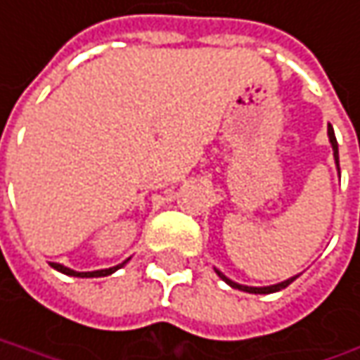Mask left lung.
<instances>
[{
    "label": "left lung",
    "instance_id": "left-lung-1",
    "mask_svg": "<svg viewBox=\"0 0 360 360\" xmlns=\"http://www.w3.org/2000/svg\"><path fill=\"white\" fill-rule=\"evenodd\" d=\"M328 138H330V144H332V153H334V160H336V169H338V173H340V167H338V142H336V136H334V128L328 124ZM214 271L218 273V277L226 281L230 287H234V289H240V291H246V293H275V291H281V289H285L289 283H293L300 275H293V277H289L285 281H281V283H275V285H266V287H250V285H243V283H236V281H232L230 277H226L220 269H216L214 266Z\"/></svg>",
    "mask_w": 360,
    "mask_h": 360
}]
</instances>
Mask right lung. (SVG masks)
<instances>
[{"label":"right lung","instance_id":"right-lung-1","mask_svg":"<svg viewBox=\"0 0 360 360\" xmlns=\"http://www.w3.org/2000/svg\"><path fill=\"white\" fill-rule=\"evenodd\" d=\"M130 259H126L124 263L116 264V266H110V269H99V271H73V269H69V266H65V264L60 263H51L53 269H56L58 273H65V275H71V277H108V275H112V273H116L117 269H122L124 264L128 263Z\"/></svg>","mask_w":360,"mask_h":360}]
</instances>
